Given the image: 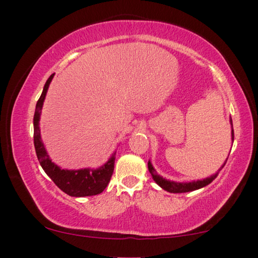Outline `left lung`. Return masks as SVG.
Masks as SVG:
<instances>
[{"instance_id":"obj_1","label":"left lung","mask_w":258,"mask_h":258,"mask_svg":"<svg viewBox=\"0 0 258 258\" xmlns=\"http://www.w3.org/2000/svg\"><path fill=\"white\" fill-rule=\"evenodd\" d=\"M230 124H231V138H232V142H233L234 134H233L232 118H231V117H230ZM226 160H228V158H226ZM226 160L224 161V164L221 166V168L218 169V172L214 174V175L204 178V180H197V181H191V182H176V181L167 180V178L163 177L156 172V169L154 168V166H152L150 160L148 161V168H149V172L151 174L152 178H154V181L161 187V189H164L167 192H171V194H183V192H190V191L202 189V187L208 185L209 183H212L217 177L221 169L224 167Z\"/></svg>"}]
</instances>
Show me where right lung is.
<instances>
[{"instance_id":"1","label":"right lung","mask_w":258,"mask_h":258,"mask_svg":"<svg viewBox=\"0 0 258 258\" xmlns=\"http://www.w3.org/2000/svg\"><path fill=\"white\" fill-rule=\"evenodd\" d=\"M54 74L46 81L43 92L36 103L34 115V146L36 150L38 161L52 181L59 189L62 190L72 197H87V196H95L101 194L106 189L111 175L113 173V165H115L116 152L108 159L107 163L98 168H81V169H62L58 165L52 163L50 156L44 147V143L41 138L40 118L43 108V103L49 90L50 83Z\"/></svg>"}]
</instances>
